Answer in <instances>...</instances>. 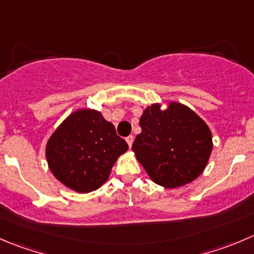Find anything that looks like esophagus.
Returning <instances> with one entry per match:
<instances>
[{"label": "esophagus", "mask_w": 254, "mask_h": 254, "mask_svg": "<svg viewBox=\"0 0 254 254\" xmlns=\"http://www.w3.org/2000/svg\"><path fill=\"white\" fill-rule=\"evenodd\" d=\"M127 145H129V147H131L132 142H134V136H132V135H130V136H127Z\"/></svg>", "instance_id": "1"}]
</instances>
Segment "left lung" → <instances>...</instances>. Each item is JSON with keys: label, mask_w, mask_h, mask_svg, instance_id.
<instances>
[{"label": "left lung", "mask_w": 254, "mask_h": 254, "mask_svg": "<svg viewBox=\"0 0 254 254\" xmlns=\"http://www.w3.org/2000/svg\"><path fill=\"white\" fill-rule=\"evenodd\" d=\"M132 150L152 181L174 189L193 181L206 167L212 136L197 114L179 103L165 110L154 104L140 118Z\"/></svg>", "instance_id": "1"}]
</instances>
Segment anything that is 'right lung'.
Instances as JSON below:
<instances>
[{"mask_svg":"<svg viewBox=\"0 0 254 254\" xmlns=\"http://www.w3.org/2000/svg\"><path fill=\"white\" fill-rule=\"evenodd\" d=\"M127 150L112 123L97 110L82 109L62 123L47 142L46 156L54 176L77 192L99 189L118 157Z\"/></svg>","mask_w":254,"mask_h":254,"instance_id":"1","label":"right lung"}]
</instances>
